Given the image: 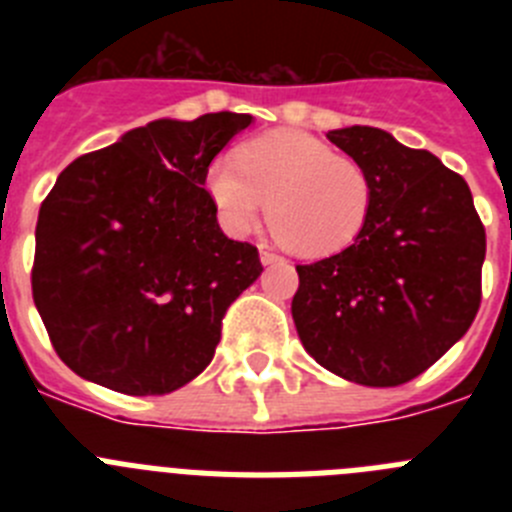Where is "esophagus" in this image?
Returning a JSON list of instances; mask_svg holds the SVG:
<instances>
[{"label":"esophagus","instance_id":"obj_1","mask_svg":"<svg viewBox=\"0 0 512 512\" xmlns=\"http://www.w3.org/2000/svg\"><path fill=\"white\" fill-rule=\"evenodd\" d=\"M277 261H282V256H277L269 248H261V264H277Z\"/></svg>","mask_w":512,"mask_h":512}]
</instances>
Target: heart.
Listing matches in <instances>:
<instances>
[{"instance_id":"obj_1","label":"heart","mask_w":512,"mask_h":512,"mask_svg":"<svg viewBox=\"0 0 512 512\" xmlns=\"http://www.w3.org/2000/svg\"><path fill=\"white\" fill-rule=\"evenodd\" d=\"M207 192L233 235L251 233L269 205L271 233L300 256L351 246L377 197L372 171L359 158L300 130H274L243 143L235 158H215Z\"/></svg>"}]
</instances>
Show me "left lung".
<instances>
[{
  "mask_svg": "<svg viewBox=\"0 0 512 512\" xmlns=\"http://www.w3.org/2000/svg\"><path fill=\"white\" fill-rule=\"evenodd\" d=\"M330 143L374 176L372 215L336 256L297 266V336L328 372L397 387L436 364L472 325L482 300L485 225L459 174L433 153L369 125Z\"/></svg>",
  "mask_w": 512,
  "mask_h": 512,
  "instance_id": "obj_1",
  "label": "left lung"
}]
</instances>
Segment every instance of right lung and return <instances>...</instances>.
<instances>
[{"instance_id": "1", "label": "right lung", "mask_w": 512, "mask_h": 512, "mask_svg": "<svg viewBox=\"0 0 512 512\" xmlns=\"http://www.w3.org/2000/svg\"><path fill=\"white\" fill-rule=\"evenodd\" d=\"M251 115L153 120L58 174L35 228L33 300L71 372L122 395H169L205 372L225 310L264 271L205 189Z\"/></svg>"}]
</instances>
